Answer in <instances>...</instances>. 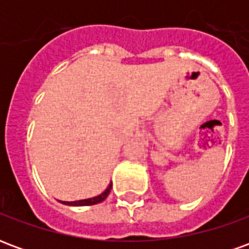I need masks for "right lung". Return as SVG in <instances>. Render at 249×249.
Here are the masks:
<instances>
[{"label":"right lung","mask_w":249,"mask_h":249,"mask_svg":"<svg viewBox=\"0 0 249 249\" xmlns=\"http://www.w3.org/2000/svg\"><path fill=\"white\" fill-rule=\"evenodd\" d=\"M110 189H112V183L109 184L108 188H107L101 195H98V196H94V197H90V198H84V200H78V201H60V203L65 204V205H76V207H82V205H94V204L101 203V201H104L105 198L108 197Z\"/></svg>","instance_id":"right-lung-1"}]
</instances>
